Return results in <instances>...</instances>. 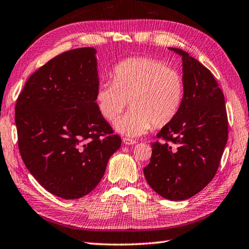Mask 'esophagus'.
<instances>
[{
  "label": "esophagus",
  "mask_w": 249,
  "mask_h": 249,
  "mask_svg": "<svg viewBox=\"0 0 249 249\" xmlns=\"http://www.w3.org/2000/svg\"><path fill=\"white\" fill-rule=\"evenodd\" d=\"M123 142L125 145H133V144L137 143V141L133 140V139H130V138H123Z\"/></svg>",
  "instance_id": "esophagus-1"
}]
</instances>
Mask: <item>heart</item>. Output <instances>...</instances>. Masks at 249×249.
Instances as JSON below:
<instances>
[{
    "instance_id": "heart-1",
    "label": "heart",
    "mask_w": 249,
    "mask_h": 249,
    "mask_svg": "<svg viewBox=\"0 0 249 249\" xmlns=\"http://www.w3.org/2000/svg\"><path fill=\"white\" fill-rule=\"evenodd\" d=\"M112 82L98 84L94 101L107 121H114L125 108L131 109L116 121V128L129 135H140L170 124L179 114L185 94L182 73L160 59L130 57L111 70Z\"/></svg>"
}]
</instances>
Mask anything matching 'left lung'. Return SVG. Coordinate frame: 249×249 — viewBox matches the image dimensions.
Wrapping results in <instances>:
<instances>
[{
    "label": "left lung",
    "mask_w": 249,
    "mask_h": 249,
    "mask_svg": "<svg viewBox=\"0 0 249 249\" xmlns=\"http://www.w3.org/2000/svg\"><path fill=\"white\" fill-rule=\"evenodd\" d=\"M185 94L179 114L159 131L144 168L149 186L170 200L187 199L213 179L226 147L224 95L208 68L179 49Z\"/></svg>",
    "instance_id": "1"
}]
</instances>
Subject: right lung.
Instances as JSON below:
<instances>
[{
  "mask_svg": "<svg viewBox=\"0 0 249 249\" xmlns=\"http://www.w3.org/2000/svg\"><path fill=\"white\" fill-rule=\"evenodd\" d=\"M96 51L70 50L28 79L17 98L18 148L50 193L76 199L100 183L121 139L97 110Z\"/></svg>",
  "mask_w": 249,
  "mask_h": 249,
  "instance_id": "right-lung-1",
  "label": "right lung"
}]
</instances>
